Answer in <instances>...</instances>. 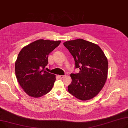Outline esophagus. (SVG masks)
I'll return each instance as SVG.
<instances>
[{
  "label": "esophagus",
  "mask_w": 128,
  "mask_h": 128,
  "mask_svg": "<svg viewBox=\"0 0 128 128\" xmlns=\"http://www.w3.org/2000/svg\"><path fill=\"white\" fill-rule=\"evenodd\" d=\"M64 76H58V77L60 78H64Z\"/></svg>",
  "instance_id": "esophagus-1"
}]
</instances>
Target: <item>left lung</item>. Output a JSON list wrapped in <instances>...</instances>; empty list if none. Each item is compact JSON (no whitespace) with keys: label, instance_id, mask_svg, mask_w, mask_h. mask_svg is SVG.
Masks as SVG:
<instances>
[{"label":"left lung","instance_id":"8db88e82","mask_svg":"<svg viewBox=\"0 0 128 128\" xmlns=\"http://www.w3.org/2000/svg\"><path fill=\"white\" fill-rule=\"evenodd\" d=\"M64 46L73 57L78 73H71L68 92L76 98L88 100L96 96L108 76V59L101 48L92 42L78 39L66 41Z\"/></svg>","mask_w":128,"mask_h":128}]
</instances>
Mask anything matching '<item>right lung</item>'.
Wrapping results in <instances>:
<instances>
[{"label":"right lung","instance_id":"right-lung-1","mask_svg":"<svg viewBox=\"0 0 128 128\" xmlns=\"http://www.w3.org/2000/svg\"><path fill=\"white\" fill-rule=\"evenodd\" d=\"M60 41L40 39L30 43L19 52L15 64L16 78L29 96L38 98L50 91L56 80L55 75L44 70L48 55Z\"/></svg>","mask_w":128,"mask_h":128}]
</instances>
